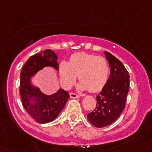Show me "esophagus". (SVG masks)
<instances>
[{"instance_id":"obj_1","label":"esophagus","mask_w":152,"mask_h":152,"mask_svg":"<svg viewBox=\"0 0 152 152\" xmlns=\"http://www.w3.org/2000/svg\"><path fill=\"white\" fill-rule=\"evenodd\" d=\"M70 98H72V99H77V98L79 97V95L76 94V93H70Z\"/></svg>"}]
</instances>
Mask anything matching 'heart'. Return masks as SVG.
Returning a JSON list of instances; mask_svg holds the SVG:
<instances>
[{
	"mask_svg": "<svg viewBox=\"0 0 152 152\" xmlns=\"http://www.w3.org/2000/svg\"><path fill=\"white\" fill-rule=\"evenodd\" d=\"M61 84L68 89L76 81L77 75L81 81V90L96 93L107 83L110 67L107 59L102 56L80 52L72 55L70 61H62L59 67Z\"/></svg>",
	"mask_w": 152,
	"mask_h": 152,
	"instance_id": "b5f03b06",
	"label": "heart"
}]
</instances>
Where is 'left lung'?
Wrapping results in <instances>:
<instances>
[{"label": "left lung", "instance_id": "obj_1", "mask_svg": "<svg viewBox=\"0 0 152 152\" xmlns=\"http://www.w3.org/2000/svg\"><path fill=\"white\" fill-rule=\"evenodd\" d=\"M104 54L110 67V77L96 96V108L87 114L89 121L99 128L110 125L120 116L129 87V75L122 62L109 52Z\"/></svg>", "mask_w": 152, "mask_h": 152}]
</instances>
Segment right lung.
Returning a JSON list of instances; mask_svg holds the SVG:
<instances>
[{
    "label": "right lung",
    "mask_w": 152,
    "mask_h": 152,
    "mask_svg": "<svg viewBox=\"0 0 152 152\" xmlns=\"http://www.w3.org/2000/svg\"><path fill=\"white\" fill-rule=\"evenodd\" d=\"M57 59L53 50L46 49L31 56L21 70L20 93L23 106L39 124H46L55 120L70 97L69 93L63 89L48 96L31 83V78L45 67L59 70Z\"/></svg>",
    "instance_id": "obj_1"
}]
</instances>
